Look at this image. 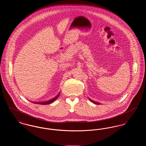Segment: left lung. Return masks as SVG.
<instances>
[{
    "mask_svg": "<svg viewBox=\"0 0 146 146\" xmlns=\"http://www.w3.org/2000/svg\"><path fill=\"white\" fill-rule=\"evenodd\" d=\"M90 100L92 102H93L94 104H100L99 103H98V102H95V101H92V100H90Z\"/></svg>",
    "mask_w": 146,
    "mask_h": 146,
    "instance_id": "left-lung-1",
    "label": "left lung"
}]
</instances>
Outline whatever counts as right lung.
Segmentation results:
<instances>
[{"mask_svg": "<svg viewBox=\"0 0 146 146\" xmlns=\"http://www.w3.org/2000/svg\"><path fill=\"white\" fill-rule=\"evenodd\" d=\"M59 95H60V94H58L57 96H56L55 97H54V98H52V99H51V100H48V101H44V102H37V104H51V103H52V102H54L55 100H56L57 98V97L59 96Z\"/></svg>", "mask_w": 146, "mask_h": 146, "instance_id": "obj_1", "label": "right lung"}]
</instances>
